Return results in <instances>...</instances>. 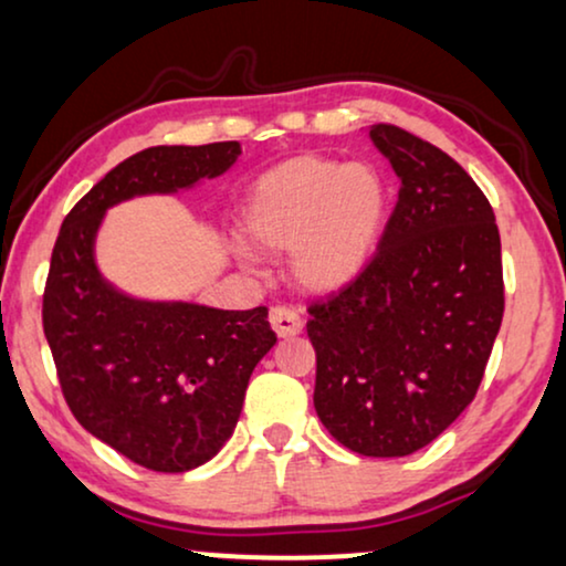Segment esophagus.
Segmentation results:
<instances>
[{
	"instance_id": "esophagus-1",
	"label": "esophagus",
	"mask_w": 566,
	"mask_h": 566,
	"mask_svg": "<svg viewBox=\"0 0 566 566\" xmlns=\"http://www.w3.org/2000/svg\"><path fill=\"white\" fill-rule=\"evenodd\" d=\"M270 325H273L277 337H293L304 329V319H301V314L293 306L277 304L270 310Z\"/></svg>"
}]
</instances>
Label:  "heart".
<instances>
[{"mask_svg": "<svg viewBox=\"0 0 566 566\" xmlns=\"http://www.w3.org/2000/svg\"><path fill=\"white\" fill-rule=\"evenodd\" d=\"M385 212L387 187L371 164L296 156L256 179L241 226L262 252H296L306 289L335 291L369 262Z\"/></svg>", "mask_w": 566, "mask_h": 566, "instance_id": "1", "label": "heart"}]
</instances>
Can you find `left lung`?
Segmentation results:
<instances>
[{"instance_id": "obj_1", "label": "left lung", "mask_w": 566, "mask_h": 566, "mask_svg": "<svg viewBox=\"0 0 566 566\" xmlns=\"http://www.w3.org/2000/svg\"><path fill=\"white\" fill-rule=\"evenodd\" d=\"M369 135L400 179L377 252L312 301L314 408L337 442L406 458L471 406L504 314L494 210L458 160L395 124Z\"/></svg>"}]
</instances>
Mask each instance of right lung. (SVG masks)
<instances>
[{
	"instance_id": "right-lung-1",
	"label": "right lung",
	"mask_w": 566,
	"mask_h": 566,
	"mask_svg": "<svg viewBox=\"0 0 566 566\" xmlns=\"http://www.w3.org/2000/svg\"><path fill=\"white\" fill-rule=\"evenodd\" d=\"M239 156L237 139L135 153L67 212L51 252L43 333L64 400L80 427L148 471H192L226 444L277 335L268 306L229 312L124 296L95 268V233L112 205L192 187Z\"/></svg>"
}]
</instances>
